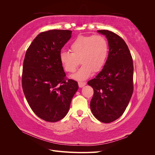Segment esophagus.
<instances>
[{
  "mask_svg": "<svg viewBox=\"0 0 155 155\" xmlns=\"http://www.w3.org/2000/svg\"><path fill=\"white\" fill-rule=\"evenodd\" d=\"M86 85V83L85 82H78V85L80 88L83 87Z\"/></svg>",
  "mask_w": 155,
  "mask_h": 155,
  "instance_id": "1",
  "label": "esophagus"
}]
</instances>
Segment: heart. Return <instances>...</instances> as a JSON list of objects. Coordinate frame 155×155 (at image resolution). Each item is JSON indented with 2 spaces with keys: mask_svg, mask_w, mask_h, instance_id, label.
<instances>
[{
  "mask_svg": "<svg viewBox=\"0 0 155 155\" xmlns=\"http://www.w3.org/2000/svg\"><path fill=\"white\" fill-rule=\"evenodd\" d=\"M72 53L63 51L59 61L67 72L76 70L80 60L82 67L71 76L74 79H87L93 72H99L104 67L109 53V45L104 37L100 35L79 36L70 45Z\"/></svg>",
  "mask_w": 155,
  "mask_h": 155,
  "instance_id": "obj_1",
  "label": "heart"
}]
</instances>
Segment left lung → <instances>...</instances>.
Instances as JSON below:
<instances>
[{
    "label": "left lung",
    "mask_w": 155,
    "mask_h": 155,
    "mask_svg": "<svg viewBox=\"0 0 155 155\" xmlns=\"http://www.w3.org/2000/svg\"><path fill=\"white\" fill-rule=\"evenodd\" d=\"M106 37L109 55L104 68L88 81L94 89L91 101L93 115L104 123H110L124 114L133 92V62L124 40L109 30H97Z\"/></svg>",
    "instance_id": "8db88e82"
}]
</instances>
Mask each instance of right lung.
Instances as JSON below:
<instances>
[{"mask_svg": "<svg viewBox=\"0 0 155 155\" xmlns=\"http://www.w3.org/2000/svg\"><path fill=\"white\" fill-rule=\"evenodd\" d=\"M72 31L41 32L28 48L23 63L22 86L34 113L49 122L63 119L79 88L77 81L64 80L59 61L61 50L71 38Z\"/></svg>", "mask_w": 155, "mask_h": 155, "instance_id": "right-lung-1", "label": "right lung"}]
</instances>
